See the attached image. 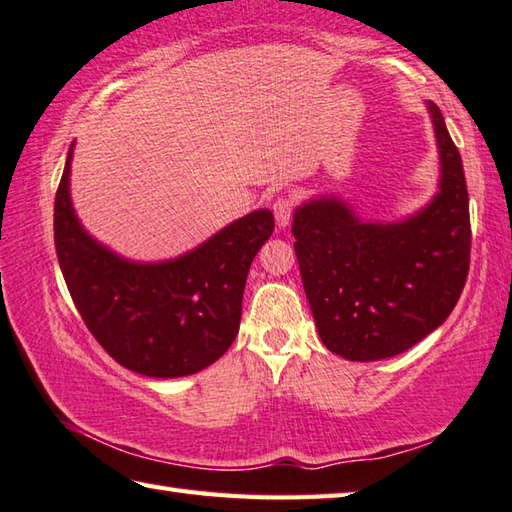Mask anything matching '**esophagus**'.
<instances>
[{"instance_id": "esophagus-1", "label": "esophagus", "mask_w": 512, "mask_h": 512, "mask_svg": "<svg viewBox=\"0 0 512 512\" xmlns=\"http://www.w3.org/2000/svg\"><path fill=\"white\" fill-rule=\"evenodd\" d=\"M295 208H297V202H295L293 195L277 197L275 202H273V213H275L277 224L279 226H288L290 217H293V213H295Z\"/></svg>"}]
</instances>
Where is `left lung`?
<instances>
[{
    "label": "left lung",
    "instance_id": "8db88e82",
    "mask_svg": "<svg viewBox=\"0 0 512 512\" xmlns=\"http://www.w3.org/2000/svg\"><path fill=\"white\" fill-rule=\"evenodd\" d=\"M433 115L442 182L422 213L402 224H362L337 199H317L293 219L295 253L319 337L353 362L404 353L446 322L470 266V213L462 157L442 110Z\"/></svg>",
    "mask_w": 512,
    "mask_h": 512
}]
</instances>
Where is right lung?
Instances as JSON below:
<instances>
[{
  "label": "right lung",
  "instance_id": "obj_1",
  "mask_svg": "<svg viewBox=\"0 0 512 512\" xmlns=\"http://www.w3.org/2000/svg\"><path fill=\"white\" fill-rule=\"evenodd\" d=\"M70 157L73 146L55 195V248L90 335L146 377H184L217 362L237 337L248 268L273 235V213L255 210L175 262L130 264L79 226Z\"/></svg>",
  "mask_w": 512,
  "mask_h": 512
}]
</instances>
